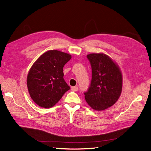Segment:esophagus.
I'll use <instances>...</instances> for the list:
<instances>
[{"instance_id": "1", "label": "esophagus", "mask_w": 151, "mask_h": 151, "mask_svg": "<svg viewBox=\"0 0 151 151\" xmlns=\"http://www.w3.org/2000/svg\"><path fill=\"white\" fill-rule=\"evenodd\" d=\"M72 91H78V87L77 86H74V87H72L71 88Z\"/></svg>"}]
</instances>
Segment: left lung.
I'll return each instance as SVG.
<instances>
[{
	"mask_svg": "<svg viewBox=\"0 0 151 151\" xmlns=\"http://www.w3.org/2000/svg\"><path fill=\"white\" fill-rule=\"evenodd\" d=\"M92 69L89 88L84 93L86 102L93 109L102 111L115 104L122 90V75L119 67L104 53L87 55Z\"/></svg>",
	"mask_w": 151,
	"mask_h": 151,
	"instance_id": "8db88e82",
	"label": "left lung"
}]
</instances>
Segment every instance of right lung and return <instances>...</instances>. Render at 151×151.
Returning <instances> with one entry per match:
<instances>
[{
    "label": "right lung",
    "mask_w": 151,
    "mask_h": 151,
    "mask_svg": "<svg viewBox=\"0 0 151 151\" xmlns=\"http://www.w3.org/2000/svg\"><path fill=\"white\" fill-rule=\"evenodd\" d=\"M70 58L68 53L49 50L32 65L27 77V86L31 98L38 106L53 107L70 89L63 79V66Z\"/></svg>",
    "instance_id": "obj_1"
}]
</instances>
